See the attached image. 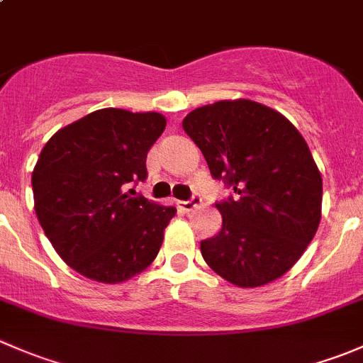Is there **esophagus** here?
<instances>
[{"label":"esophagus","mask_w":363,"mask_h":363,"mask_svg":"<svg viewBox=\"0 0 363 363\" xmlns=\"http://www.w3.org/2000/svg\"><path fill=\"white\" fill-rule=\"evenodd\" d=\"M199 205H202V199H200L199 195H193L191 199L186 200V202H179V208L184 212H189V211H193L195 207H199Z\"/></svg>","instance_id":"esophagus-1"}]
</instances>
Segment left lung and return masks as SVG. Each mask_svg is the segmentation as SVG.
Segmentation results:
<instances>
[{
	"label": "left lung",
	"instance_id": "1",
	"mask_svg": "<svg viewBox=\"0 0 363 363\" xmlns=\"http://www.w3.org/2000/svg\"><path fill=\"white\" fill-rule=\"evenodd\" d=\"M182 128L212 177L235 193L216 203L223 225L200 244L207 265L240 288L283 276L321 219L323 182L302 135L283 113L251 100L195 108Z\"/></svg>",
	"mask_w": 363,
	"mask_h": 363
}]
</instances>
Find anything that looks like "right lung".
Instances as JSON below:
<instances>
[{
  "label": "right lung",
  "mask_w": 363,
  "mask_h": 363,
  "mask_svg": "<svg viewBox=\"0 0 363 363\" xmlns=\"http://www.w3.org/2000/svg\"><path fill=\"white\" fill-rule=\"evenodd\" d=\"M167 126L158 112L101 108L61 128L31 175L47 239L82 276L116 284L155 262L175 207L126 193L145 181V160Z\"/></svg>",
  "instance_id": "add662e5"
}]
</instances>
